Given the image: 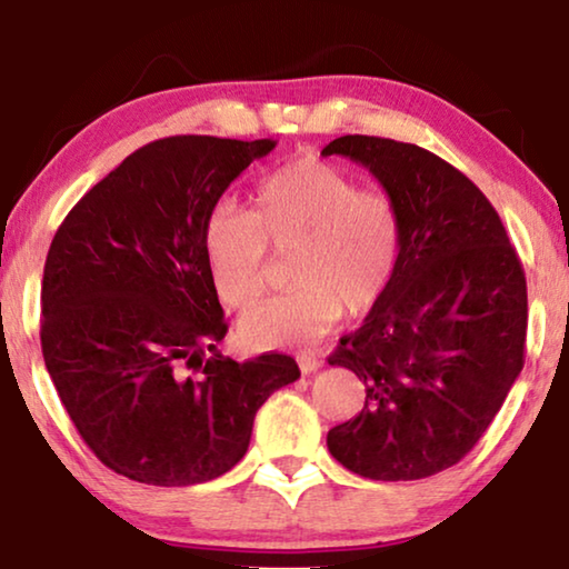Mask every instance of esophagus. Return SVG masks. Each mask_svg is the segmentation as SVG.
<instances>
[{"label":"esophagus","instance_id":"obj_1","mask_svg":"<svg viewBox=\"0 0 569 569\" xmlns=\"http://www.w3.org/2000/svg\"><path fill=\"white\" fill-rule=\"evenodd\" d=\"M298 365H300V370L308 376V372H316L318 368H321V360H318V357H313V355H300Z\"/></svg>","mask_w":569,"mask_h":569}]
</instances>
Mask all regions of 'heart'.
I'll list each match as a JSON object with an SVG mask.
<instances>
[{
  "mask_svg": "<svg viewBox=\"0 0 569 569\" xmlns=\"http://www.w3.org/2000/svg\"><path fill=\"white\" fill-rule=\"evenodd\" d=\"M201 251L217 298L253 306L267 290L271 253H290L295 287L240 318L251 349L321 339L341 313L360 316L383 298L401 253V214L386 191L360 189L331 162L302 158L256 186L251 212L217 204L201 230Z\"/></svg>",
  "mask_w": 569,
  "mask_h": 569,
  "instance_id": "b5f03b06",
  "label": "heart"
}]
</instances>
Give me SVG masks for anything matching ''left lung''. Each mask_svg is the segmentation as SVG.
<instances>
[{"label": "left lung", "mask_w": 569, "mask_h": 569, "mask_svg": "<svg viewBox=\"0 0 569 569\" xmlns=\"http://www.w3.org/2000/svg\"><path fill=\"white\" fill-rule=\"evenodd\" d=\"M321 154L368 168L401 214L391 284L329 357L362 380L365 407L326 446L365 479L432 477L477 446L523 370V263L489 199L438 154L365 134Z\"/></svg>", "instance_id": "8db88e82"}]
</instances>
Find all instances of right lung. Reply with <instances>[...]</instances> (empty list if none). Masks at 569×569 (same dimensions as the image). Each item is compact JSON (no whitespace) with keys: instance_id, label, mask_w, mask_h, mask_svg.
<instances>
[{"instance_id":"1","label":"right lung","mask_w":569,"mask_h":569,"mask_svg":"<svg viewBox=\"0 0 569 569\" xmlns=\"http://www.w3.org/2000/svg\"><path fill=\"white\" fill-rule=\"evenodd\" d=\"M274 144L178 134L139 147L51 240L46 370L77 432L121 477L154 487L222 477L246 456L261 403L300 378L290 355L217 352L228 323L201 251L207 214Z\"/></svg>"}]
</instances>
